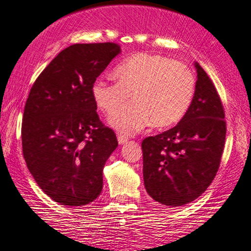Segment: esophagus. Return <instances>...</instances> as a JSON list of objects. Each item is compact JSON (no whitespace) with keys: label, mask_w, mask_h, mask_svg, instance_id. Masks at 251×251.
<instances>
[{"label":"esophagus","mask_w":251,"mask_h":251,"mask_svg":"<svg viewBox=\"0 0 251 251\" xmlns=\"http://www.w3.org/2000/svg\"><path fill=\"white\" fill-rule=\"evenodd\" d=\"M128 141V138L125 135H118V144L119 145H125Z\"/></svg>","instance_id":"34e87169"}]
</instances>
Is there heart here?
Returning a JSON list of instances; mask_svg holds the SVG:
<instances>
[{
    "instance_id": "heart-1",
    "label": "heart",
    "mask_w": 251,
    "mask_h": 251,
    "mask_svg": "<svg viewBox=\"0 0 251 251\" xmlns=\"http://www.w3.org/2000/svg\"><path fill=\"white\" fill-rule=\"evenodd\" d=\"M113 76L117 82L97 78L91 94L97 106L107 113L132 95L134 100L107 119L123 134H134L151 122L156 127L174 125L185 115L195 95L191 69L168 56L139 53L119 63Z\"/></svg>"
}]
</instances>
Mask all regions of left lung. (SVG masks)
I'll return each mask as SVG.
<instances>
[{"instance_id":"obj_1","label":"left lung","mask_w":251,"mask_h":251,"mask_svg":"<svg viewBox=\"0 0 251 251\" xmlns=\"http://www.w3.org/2000/svg\"><path fill=\"white\" fill-rule=\"evenodd\" d=\"M197 82L188 111L175 127L142 141L146 191L167 207L188 204L201 196L220 166L226 123L211 78L195 62Z\"/></svg>"}]
</instances>
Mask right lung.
Returning a JSON list of instances; mask_svg holds the SVG:
<instances>
[{
    "instance_id": "obj_1",
    "label": "right lung",
    "mask_w": 251,
    "mask_h": 251,
    "mask_svg": "<svg viewBox=\"0 0 251 251\" xmlns=\"http://www.w3.org/2000/svg\"><path fill=\"white\" fill-rule=\"evenodd\" d=\"M120 52L113 43L69 46L28 94L22 124L25 162L39 188L61 205H87L102 192L103 168L118 141L98 118L91 87Z\"/></svg>"
}]
</instances>
